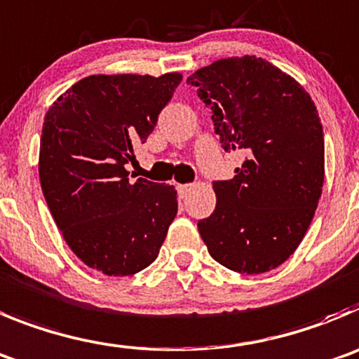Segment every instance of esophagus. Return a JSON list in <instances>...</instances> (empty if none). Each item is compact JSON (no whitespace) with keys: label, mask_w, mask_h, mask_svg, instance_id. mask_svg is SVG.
Wrapping results in <instances>:
<instances>
[{"label":"esophagus","mask_w":359,"mask_h":359,"mask_svg":"<svg viewBox=\"0 0 359 359\" xmlns=\"http://www.w3.org/2000/svg\"><path fill=\"white\" fill-rule=\"evenodd\" d=\"M176 190H177V194H180V197H185L187 194H189L190 185H176Z\"/></svg>","instance_id":"34e87169"}]
</instances>
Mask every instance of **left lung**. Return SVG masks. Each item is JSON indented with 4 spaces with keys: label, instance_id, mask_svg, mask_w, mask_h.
<instances>
[{
    "label": "left lung",
    "instance_id": "obj_1",
    "mask_svg": "<svg viewBox=\"0 0 359 359\" xmlns=\"http://www.w3.org/2000/svg\"><path fill=\"white\" fill-rule=\"evenodd\" d=\"M187 83L212 108L224 151L244 154L235 177L213 182L217 206L197 229L215 262L262 274L306 235L324 185V133L310 94L271 62L231 57Z\"/></svg>",
    "mask_w": 359,
    "mask_h": 359
}]
</instances>
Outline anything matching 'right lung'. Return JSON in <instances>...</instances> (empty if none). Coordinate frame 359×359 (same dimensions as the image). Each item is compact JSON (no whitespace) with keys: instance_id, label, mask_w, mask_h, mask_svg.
<instances>
[{"instance_id":"obj_1","label":"right lung","mask_w":359,"mask_h":359,"mask_svg":"<svg viewBox=\"0 0 359 359\" xmlns=\"http://www.w3.org/2000/svg\"><path fill=\"white\" fill-rule=\"evenodd\" d=\"M180 72L92 74L49 107L39 177L71 251L107 276H131L156 259L177 213L176 190L128 180L133 147L154 130Z\"/></svg>"}]
</instances>
